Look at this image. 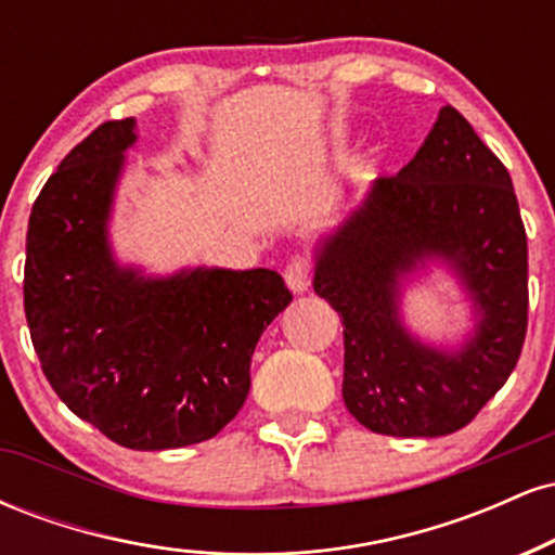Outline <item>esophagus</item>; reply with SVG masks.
Masks as SVG:
<instances>
[{
  "label": "esophagus",
  "instance_id": "esophagus-1",
  "mask_svg": "<svg viewBox=\"0 0 555 555\" xmlns=\"http://www.w3.org/2000/svg\"><path fill=\"white\" fill-rule=\"evenodd\" d=\"M284 282H286V286H289L292 292H295V295H302V292H308V286H310V266L305 263V260L295 258L284 269Z\"/></svg>",
  "mask_w": 555,
  "mask_h": 555
}]
</instances>
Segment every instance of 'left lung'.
<instances>
[{
  "instance_id": "8db88e82",
  "label": "left lung",
  "mask_w": 555,
  "mask_h": 555,
  "mask_svg": "<svg viewBox=\"0 0 555 555\" xmlns=\"http://www.w3.org/2000/svg\"><path fill=\"white\" fill-rule=\"evenodd\" d=\"M430 262L455 273L476 310L474 334L451 350L400 321L403 284ZM313 289L341 318V397L367 430L449 436L506 384L527 334V234L506 167L454 106L318 242Z\"/></svg>"
}]
</instances>
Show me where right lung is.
Segmentation results:
<instances>
[{"mask_svg": "<svg viewBox=\"0 0 555 555\" xmlns=\"http://www.w3.org/2000/svg\"><path fill=\"white\" fill-rule=\"evenodd\" d=\"M135 119L104 122L62 158L25 240V318L69 410L135 451L214 438L245 404L250 358L292 302L276 271L145 276L114 258L109 221Z\"/></svg>", "mask_w": 555, "mask_h": 555, "instance_id": "right-lung-1", "label": "right lung"}]
</instances>
